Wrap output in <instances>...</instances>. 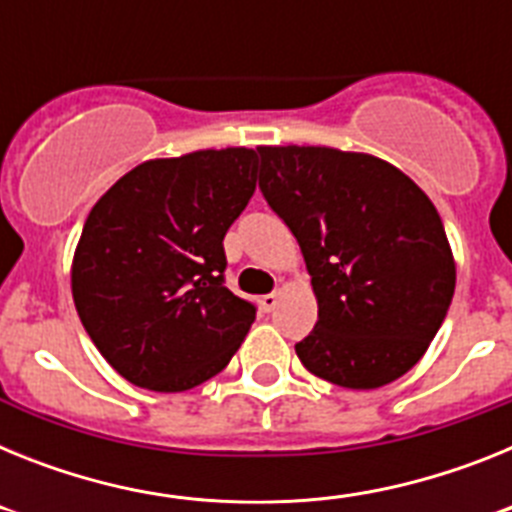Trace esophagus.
Returning a JSON list of instances; mask_svg holds the SVG:
<instances>
[{
    "label": "esophagus",
    "instance_id": "34e87169",
    "mask_svg": "<svg viewBox=\"0 0 512 512\" xmlns=\"http://www.w3.org/2000/svg\"><path fill=\"white\" fill-rule=\"evenodd\" d=\"M259 305H261V310H264V312H271L274 307L279 305V292H269V295H264L259 300Z\"/></svg>",
    "mask_w": 512,
    "mask_h": 512
}]
</instances>
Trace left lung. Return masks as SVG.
<instances>
[{
	"instance_id": "8db88e82",
	"label": "left lung",
	"mask_w": 512,
	"mask_h": 512,
	"mask_svg": "<svg viewBox=\"0 0 512 512\" xmlns=\"http://www.w3.org/2000/svg\"><path fill=\"white\" fill-rule=\"evenodd\" d=\"M259 189L300 243L318 323L295 346L307 372L377 390L410 372L456 287L446 230L423 189L369 153L261 146Z\"/></svg>"
}]
</instances>
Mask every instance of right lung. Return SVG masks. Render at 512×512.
Returning a JSON list of instances; mask_svg holds the SVG:
<instances>
[{"label": "right lung", "mask_w": 512, "mask_h": 512, "mask_svg": "<svg viewBox=\"0 0 512 512\" xmlns=\"http://www.w3.org/2000/svg\"><path fill=\"white\" fill-rule=\"evenodd\" d=\"M251 148L156 158L89 212L71 266L81 325L117 374L184 392L223 372L256 305L225 287L223 238L256 189Z\"/></svg>", "instance_id": "1"}]
</instances>
